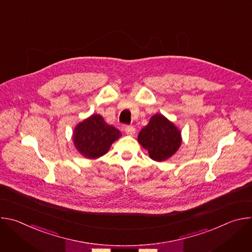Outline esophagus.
<instances>
[{"mask_svg": "<svg viewBox=\"0 0 252 252\" xmlns=\"http://www.w3.org/2000/svg\"><path fill=\"white\" fill-rule=\"evenodd\" d=\"M125 131L127 135H130V136H133L134 133H135V128L133 126H126L125 127Z\"/></svg>", "mask_w": 252, "mask_h": 252, "instance_id": "esophagus-1", "label": "esophagus"}]
</instances>
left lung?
Masks as SVG:
<instances>
[{
	"mask_svg": "<svg viewBox=\"0 0 252 252\" xmlns=\"http://www.w3.org/2000/svg\"><path fill=\"white\" fill-rule=\"evenodd\" d=\"M137 140L149 152L152 159L161 162L170 158L181 148L182 131L161 114L154 115L138 133Z\"/></svg>",
	"mask_w": 252,
	"mask_h": 252,
	"instance_id": "left-lung-1",
	"label": "left lung"
}]
</instances>
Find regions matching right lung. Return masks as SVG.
I'll return each mask as SVG.
<instances>
[{
	"label": "right lung",
	"instance_id": "add662e5",
	"mask_svg": "<svg viewBox=\"0 0 252 252\" xmlns=\"http://www.w3.org/2000/svg\"><path fill=\"white\" fill-rule=\"evenodd\" d=\"M121 136L118 128L107 125L100 115L94 114L75 126L71 138L84 158L96 159L109 152L113 142Z\"/></svg>",
	"mask_w": 252,
	"mask_h": 252
}]
</instances>
